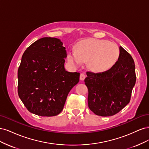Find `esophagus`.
Listing matches in <instances>:
<instances>
[{
	"mask_svg": "<svg viewBox=\"0 0 149 149\" xmlns=\"http://www.w3.org/2000/svg\"><path fill=\"white\" fill-rule=\"evenodd\" d=\"M85 78H86V74H85L84 73H81V74H80V77H79L80 80L83 81V80L85 79Z\"/></svg>",
	"mask_w": 149,
	"mask_h": 149,
	"instance_id": "obj_1",
	"label": "esophagus"
}]
</instances>
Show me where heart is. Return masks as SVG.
Returning a JSON list of instances; mask_svg holds the SVG:
<instances>
[{
	"label": "heart",
	"mask_w": 149,
	"mask_h": 149,
	"mask_svg": "<svg viewBox=\"0 0 149 149\" xmlns=\"http://www.w3.org/2000/svg\"><path fill=\"white\" fill-rule=\"evenodd\" d=\"M119 56V48L116 43L106 40L88 38L76 44L75 52H68L67 59L76 66L88 61V68L91 71L102 73L110 70Z\"/></svg>",
	"instance_id": "obj_1"
}]
</instances>
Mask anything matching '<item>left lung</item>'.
I'll list each match as a JSON object with an SVG mask.
<instances>
[{
	"mask_svg": "<svg viewBox=\"0 0 149 149\" xmlns=\"http://www.w3.org/2000/svg\"><path fill=\"white\" fill-rule=\"evenodd\" d=\"M120 56L111 68L102 73L86 72L88 107L97 116H111L129 104L136 84L135 64L131 55L119 47Z\"/></svg>",
	"mask_w": 149,
	"mask_h": 149,
	"instance_id": "8db88e82",
	"label": "left lung"
}]
</instances>
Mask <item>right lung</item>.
Instances as JSON below:
<instances>
[{"mask_svg": "<svg viewBox=\"0 0 149 149\" xmlns=\"http://www.w3.org/2000/svg\"><path fill=\"white\" fill-rule=\"evenodd\" d=\"M65 47L60 39L44 37L26 48L18 70V94L31 113L55 116L62 111L79 73L65 70Z\"/></svg>", "mask_w": 149, "mask_h": 149, "instance_id": "1", "label": "right lung"}]
</instances>
